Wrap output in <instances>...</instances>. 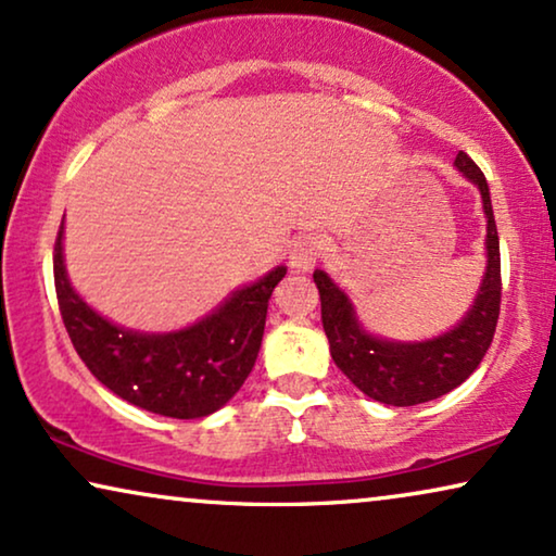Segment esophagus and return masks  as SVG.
Wrapping results in <instances>:
<instances>
[{
    "label": "esophagus",
    "instance_id": "34e87169",
    "mask_svg": "<svg viewBox=\"0 0 556 556\" xmlns=\"http://www.w3.org/2000/svg\"><path fill=\"white\" fill-rule=\"evenodd\" d=\"M321 248L324 245H321V238H318V235H314V232L301 235V238L293 242L291 253H288V265H291L295 273L311 270L316 265L318 255H321Z\"/></svg>",
    "mask_w": 556,
    "mask_h": 556
}]
</instances>
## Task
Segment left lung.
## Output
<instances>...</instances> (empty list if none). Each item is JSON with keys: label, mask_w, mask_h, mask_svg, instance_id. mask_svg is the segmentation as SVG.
Here are the masks:
<instances>
[{"label": "left lung", "mask_w": 556, "mask_h": 556, "mask_svg": "<svg viewBox=\"0 0 556 556\" xmlns=\"http://www.w3.org/2000/svg\"><path fill=\"white\" fill-rule=\"evenodd\" d=\"M453 166L481 192L485 215V270L473 303L453 329L420 341L379 337L362 324L344 288L333 283L326 270H314L333 364L344 371L356 390L384 405L413 407L455 390L478 369L496 331L501 253L489 181L473 159L463 151H458Z\"/></svg>", "instance_id": "left-lung-1"}]
</instances>
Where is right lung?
Wrapping results in <instances>:
<instances>
[{
  "label": "right lung",
  "instance_id": "right-lung-1",
  "mask_svg": "<svg viewBox=\"0 0 556 556\" xmlns=\"http://www.w3.org/2000/svg\"><path fill=\"white\" fill-rule=\"evenodd\" d=\"M65 217L55 242V291L75 352L98 382L154 415L197 420L225 407L250 371L286 265L235 288L200 321L177 331H136L98 314L65 268Z\"/></svg>",
  "mask_w": 556,
  "mask_h": 556
}]
</instances>
